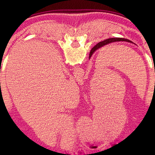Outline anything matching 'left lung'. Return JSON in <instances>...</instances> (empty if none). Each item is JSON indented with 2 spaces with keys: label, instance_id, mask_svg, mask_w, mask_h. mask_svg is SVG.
<instances>
[{
  "label": "left lung",
  "instance_id": "8db88e82",
  "mask_svg": "<svg viewBox=\"0 0 155 155\" xmlns=\"http://www.w3.org/2000/svg\"><path fill=\"white\" fill-rule=\"evenodd\" d=\"M117 41H127V42L134 44L132 41L128 40V39L122 38H113L107 39V40H105L100 41V42L97 44L94 47V48H92V49H91V51H90L89 58H90V57L92 56V54H94V52H95L96 51H97V50H98L99 48H102V47H103L104 46L107 45V44H111V43H113V42H117Z\"/></svg>",
  "mask_w": 155,
  "mask_h": 155
}]
</instances>
